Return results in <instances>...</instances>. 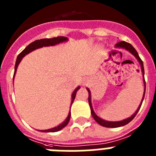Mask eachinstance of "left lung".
<instances>
[{
  "mask_svg": "<svg viewBox=\"0 0 156 156\" xmlns=\"http://www.w3.org/2000/svg\"><path fill=\"white\" fill-rule=\"evenodd\" d=\"M116 47H117V48H125V49L128 50L129 51H130L131 53L133 54V55H134L135 57H136V58L138 59V61L140 62V63L142 73H143V74L144 75V64H143V61L141 60V58H140V56H139L138 53H137L136 50L135 49V48H133V46L131 45L129 43H127V42H125V41L118 42V43L116 44ZM144 84H145V80H144ZM144 90H146V84H145V89H144ZM87 90H88V93H89V104H90V108H91V114H92L93 117H94V120H96L97 122H98L99 125H101V126H103V127H106V128H117V127L124 126V125H127V124H129L130 121H132V120H133V118H134L135 116H136V115L137 114L138 111L140 110V108L141 105H142V102H143V101H144V95H145V90H144V96H143L142 101H141V103H140V106H139L138 109H137L136 112H135L134 114L131 116V117L125 119V120H121V121H116V122H113V121H112H112H106V120H102V119L100 118V117H98V116H97L96 114H95V112H94V109H93V108H92V105H91L90 91V90H89V89H87Z\"/></svg>",
  "mask_w": 156,
  "mask_h": 156,
  "instance_id": "1",
  "label": "left lung"
}]
</instances>
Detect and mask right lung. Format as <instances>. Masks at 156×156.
Returning <instances> with one entry per match:
<instances>
[{"label":"right lung","instance_id":"1","mask_svg":"<svg viewBox=\"0 0 156 156\" xmlns=\"http://www.w3.org/2000/svg\"><path fill=\"white\" fill-rule=\"evenodd\" d=\"M66 40H67V38L66 37H64V36H58V37H54V38H51V39H41V40H36V41L32 42L31 44H30L29 45L27 46L25 49L23 50V51H22L19 54V55L17 56L16 62V65H15V71H14L13 78H14V76H15L16 71V69H17V66L18 65H19L20 62L21 61L22 58H23V56L26 55L27 54L30 53V52L34 51V50L37 49V48H42V47H48V46L55 45V44H59V43H62V42L63 41H66ZM79 89H80V87L78 86V88L74 90V93L72 94L71 105L72 103H73V101H74V98H75L76 93H77V91H78ZM70 112H69V115H68L67 118H66V120H65L63 123H62L61 125L55 127V128H53V129H48V130H43L42 132H45V133H55V132H58V131L61 130L62 129H63L64 127H66V125H68V123H69V121H70Z\"/></svg>","mask_w":156,"mask_h":156}]
</instances>
